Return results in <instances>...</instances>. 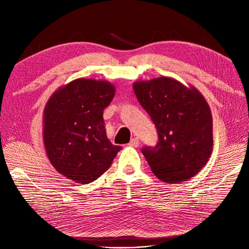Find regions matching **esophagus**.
Wrapping results in <instances>:
<instances>
[{"mask_svg":"<svg viewBox=\"0 0 249 249\" xmlns=\"http://www.w3.org/2000/svg\"><path fill=\"white\" fill-rule=\"evenodd\" d=\"M129 145L132 146V147H138V145H139V139H138V138H133V139L130 141Z\"/></svg>","mask_w":249,"mask_h":249,"instance_id":"esophagus-1","label":"esophagus"}]
</instances>
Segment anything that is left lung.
<instances>
[{
  "label": "left lung",
  "mask_w": 249,
  "mask_h": 249,
  "mask_svg": "<svg viewBox=\"0 0 249 249\" xmlns=\"http://www.w3.org/2000/svg\"><path fill=\"white\" fill-rule=\"evenodd\" d=\"M133 88L158 131L157 145L141 149L154 175L169 184L197 175L213 149L212 114L205 97L167 77L137 81Z\"/></svg>",
  "instance_id": "1"
}]
</instances>
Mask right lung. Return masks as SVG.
<instances>
[{
  "mask_svg": "<svg viewBox=\"0 0 249 249\" xmlns=\"http://www.w3.org/2000/svg\"><path fill=\"white\" fill-rule=\"evenodd\" d=\"M115 94L107 81L77 79L59 88L43 112V142L50 162L65 178L88 184L100 178L120 146L107 138L104 109Z\"/></svg>",
  "mask_w": 249,
  "mask_h": 249,
  "instance_id": "add662e5",
  "label": "right lung"
}]
</instances>
